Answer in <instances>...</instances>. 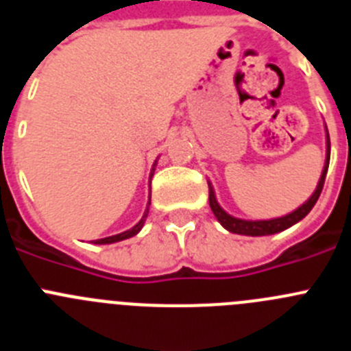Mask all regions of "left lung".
<instances>
[{
	"label": "left lung",
	"mask_w": 351,
	"mask_h": 351,
	"mask_svg": "<svg viewBox=\"0 0 351 351\" xmlns=\"http://www.w3.org/2000/svg\"><path fill=\"white\" fill-rule=\"evenodd\" d=\"M328 160H330V138H328V132H327V156H325V165L324 170H322L320 181H318V186H316L315 193L299 207L293 213L287 214V216H281V218H274V219H241V218H234L230 214L226 213V210L221 209V206L216 200V195H214L213 186L209 182V206L213 209L214 216L225 226L226 230L232 232V234H241V235H251V237H258V235H272L278 234V232H283L287 228H290L291 225H295L299 223L300 219L306 218L309 214V210L315 207L316 200L320 197L322 190H324V182H325V176H327V169H328Z\"/></svg>",
	"instance_id": "8db88e82"
}]
</instances>
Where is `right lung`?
<instances>
[{
  "label": "right lung",
  "instance_id": "1",
  "mask_svg": "<svg viewBox=\"0 0 351 351\" xmlns=\"http://www.w3.org/2000/svg\"><path fill=\"white\" fill-rule=\"evenodd\" d=\"M153 170H154V169H153ZM151 176H153V173H151ZM149 204H151V198H149V202H147V207H145V213H144V216H142V219H141V221L137 223V225H135V226H132V228H130V230H126V232H121V234H117V235H110V237L98 239V241H95V244H112V243H119V241H125V239H130V237H133V235H137L138 232L142 230V226H144V223H145V218H147V213H149Z\"/></svg>",
  "mask_w": 351,
  "mask_h": 351
}]
</instances>
